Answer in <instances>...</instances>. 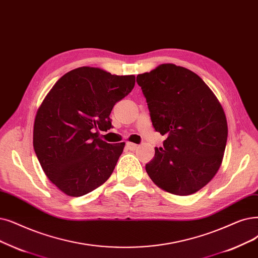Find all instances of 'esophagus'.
<instances>
[{
    "label": "esophagus",
    "mask_w": 258,
    "mask_h": 258,
    "mask_svg": "<svg viewBox=\"0 0 258 258\" xmlns=\"http://www.w3.org/2000/svg\"><path fill=\"white\" fill-rule=\"evenodd\" d=\"M137 147H138L137 144H135V143H131V142H127V143H126V145H125L126 150H128V151H135V150L137 149Z\"/></svg>",
    "instance_id": "esophagus-1"
}]
</instances>
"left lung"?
Instances as JSON below:
<instances>
[{
  "label": "left lung",
  "instance_id": "obj_1",
  "mask_svg": "<svg viewBox=\"0 0 258 258\" xmlns=\"http://www.w3.org/2000/svg\"><path fill=\"white\" fill-rule=\"evenodd\" d=\"M152 124L166 139L145 164L152 180L180 196L203 188L215 176L228 138L226 115L199 76L175 64H161L137 76Z\"/></svg>",
  "mask_w": 258,
  "mask_h": 258
}]
</instances>
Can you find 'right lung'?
I'll return each instance as SVG.
<instances>
[{
    "instance_id": "right-lung-1",
    "label": "right lung",
    "mask_w": 258,
    "mask_h": 258,
    "mask_svg": "<svg viewBox=\"0 0 258 258\" xmlns=\"http://www.w3.org/2000/svg\"><path fill=\"white\" fill-rule=\"evenodd\" d=\"M135 86V76L83 66L62 76L44 99L33 126V148L44 173L63 193L80 197L113 173L124 142L99 132L113 127L110 111Z\"/></svg>"
}]
</instances>
